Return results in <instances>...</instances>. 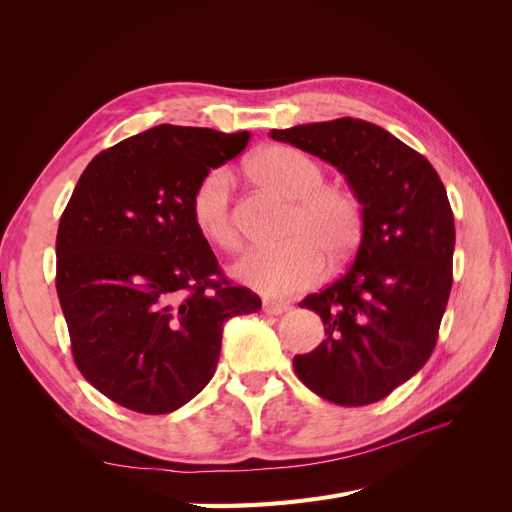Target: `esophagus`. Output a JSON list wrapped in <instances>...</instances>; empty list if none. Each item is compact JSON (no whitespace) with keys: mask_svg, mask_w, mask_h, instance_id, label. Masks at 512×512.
Segmentation results:
<instances>
[{"mask_svg":"<svg viewBox=\"0 0 512 512\" xmlns=\"http://www.w3.org/2000/svg\"><path fill=\"white\" fill-rule=\"evenodd\" d=\"M288 309V303H284V301H265L262 303V312L265 314H271V316H280V314H284Z\"/></svg>","mask_w":512,"mask_h":512,"instance_id":"obj_1","label":"esophagus"}]
</instances>
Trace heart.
<instances>
[{
    "instance_id": "1",
    "label": "heart",
    "mask_w": 512,
    "mask_h": 512,
    "mask_svg": "<svg viewBox=\"0 0 512 512\" xmlns=\"http://www.w3.org/2000/svg\"><path fill=\"white\" fill-rule=\"evenodd\" d=\"M256 183L292 200L282 228L280 247L247 252L235 277L267 297H284L314 284L324 259L344 265L361 247L365 209L359 194L346 185L327 183V168L288 145L258 149L245 164ZM190 215L196 230L224 252H235L241 235L232 211V177L226 168H211L190 194Z\"/></svg>"
}]
</instances>
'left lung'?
<instances>
[{"mask_svg": "<svg viewBox=\"0 0 512 512\" xmlns=\"http://www.w3.org/2000/svg\"><path fill=\"white\" fill-rule=\"evenodd\" d=\"M344 173L365 209L348 271L301 307L324 322V342L294 356L299 380L337 406L391 395L431 356L453 286L455 220L444 183L421 153L363 119L271 130Z\"/></svg>", "mask_w": 512, "mask_h": 512, "instance_id": "obj_1", "label": "left lung"}]
</instances>
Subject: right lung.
<instances>
[{"mask_svg": "<svg viewBox=\"0 0 512 512\" xmlns=\"http://www.w3.org/2000/svg\"><path fill=\"white\" fill-rule=\"evenodd\" d=\"M250 136L170 123L130 136L87 164L61 213L55 286L74 363L123 408L188 404L215 374L224 322L262 307L190 215L196 181Z\"/></svg>", "mask_w": 512, "mask_h": 512, "instance_id": "add662e5", "label": "right lung"}]
</instances>
